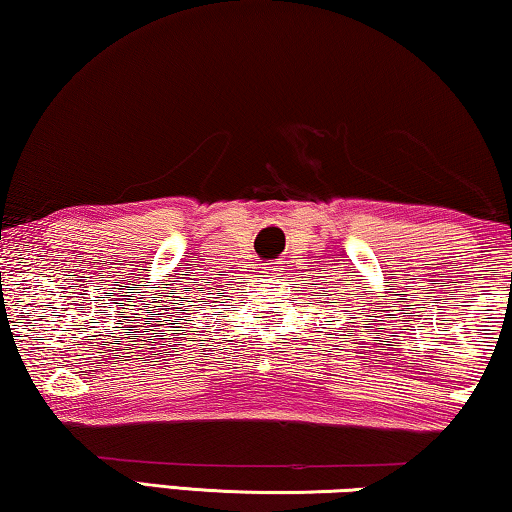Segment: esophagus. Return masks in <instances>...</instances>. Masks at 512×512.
Wrapping results in <instances>:
<instances>
[{"label": "esophagus", "mask_w": 512, "mask_h": 512, "mask_svg": "<svg viewBox=\"0 0 512 512\" xmlns=\"http://www.w3.org/2000/svg\"><path fill=\"white\" fill-rule=\"evenodd\" d=\"M281 270H284V268H281L279 263H268V265H265V277H279Z\"/></svg>", "instance_id": "esophagus-1"}]
</instances>
